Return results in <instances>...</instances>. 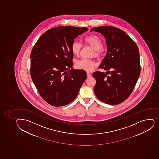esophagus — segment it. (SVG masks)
Segmentation results:
<instances>
[{"instance_id":"34e87169","label":"esophagus","mask_w":159,"mask_h":159,"mask_svg":"<svg viewBox=\"0 0 159 159\" xmlns=\"http://www.w3.org/2000/svg\"><path fill=\"white\" fill-rule=\"evenodd\" d=\"M92 75L90 74V73H89V72H87V77L88 78H90V77H91Z\"/></svg>"}]
</instances>
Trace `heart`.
Segmentation results:
<instances>
[{
    "label": "heart",
    "mask_w": 159,
    "mask_h": 159,
    "mask_svg": "<svg viewBox=\"0 0 159 159\" xmlns=\"http://www.w3.org/2000/svg\"><path fill=\"white\" fill-rule=\"evenodd\" d=\"M84 42L85 44L91 46L94 49L95 52L94 55L98 57L101 56L103 48V43L101 40L96 35H91L85 37L84 39ZM82 48V45L80 43L74 41L71 46V50L75 56H79ZM96 66V62L90 59H82L77 61L76 67L79 69H82L88 72H91L94 69Z\"/></svg>",
    "instance_id": "heart-1"
}]
</instances>
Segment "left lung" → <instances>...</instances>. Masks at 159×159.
I'll list each match as a JSON object with an SVG mask.
<instances>
[{
    "instance_id": "1",
    "label": "left lung",
    "mask_w": 159,
    "mask_h": 159,
    "mask_svg": "<svg viewBox=\"0 0 159 159\" xmlns=\"http://www.w3.org/2000/svg\"><path fill=\"white\" fill-rule=\"evenodd\" d=\"M92 31L101 33L107 45L106 56L98 67L107 71L93 74L96 80L94 92L102 102L118 104L129 97L137 82L140 73L139 49L136 43L118 28L98 26L92 28Z\"/></svg>"
}]
</instances>
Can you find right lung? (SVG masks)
<instances>
[{
    "instance_id": "1",
    "label": "right lung",
    "mask_w": 159,
    "mask_h": 159,
    "mask_svg": "<svg viewBox=\"0 0 159 159\" xmlns=\"http://www.w3.org/2000/svg\"><path fill=\"white\" fill-rule=\"evenodd\" d=\"M84 27L61 26L41 35L32 50L30 73L41 97L50 105L62 107L77 97L87 78L84 70L73 69L71 46Z\"/></svg>"
}]
</instances>
